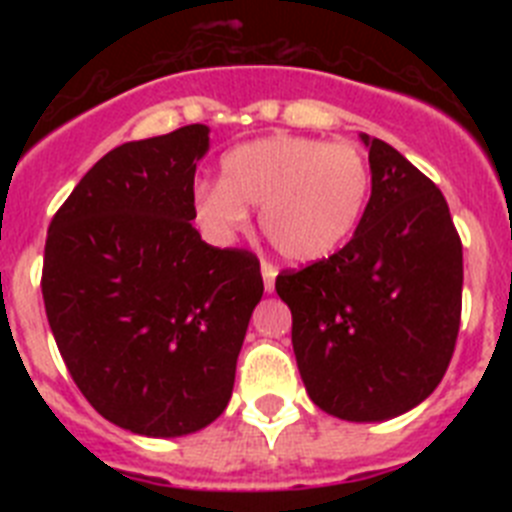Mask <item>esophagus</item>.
<instances>
[{
	"label": "esophagus",
	"instance_id": "esophagus-1",
	"mask_svg": "<svg viewBox=\"0 0 512 512\" xmlns=\"http://www.w3.org/2000/svg\"><path fill=\"white\" fill-rule=\"evenodd\" d=\"M261 274H264V289L266 292H274V279H277V266L264 261L261 264Z\"/></svg>",
	"mask_w": 512,
	"mask_h": 512
}]
</instances>
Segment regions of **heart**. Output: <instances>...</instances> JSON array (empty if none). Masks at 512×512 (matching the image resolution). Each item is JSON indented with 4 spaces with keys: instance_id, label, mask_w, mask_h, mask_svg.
Returning <instances> with one entry per match:
<instances>
[{
    "instance_id": "obj_1",
    "label": "heart",
    "mask_w": 512,
    "mask_h": 512,
    "mask_svg": "<svg viewBox=\"0 0 512 512\" xmlns=\"http://www.w3.org/2000/svg\"><path fill=\"white\" fill-rule=\"evenodd\" d=\"M372 164L354 143L277 133L230 148L220 182L194 192V220L230 243L259 207L266 241L297 264L328 259L356 233L372 200Z\"/></svg>"
}]
</instances>
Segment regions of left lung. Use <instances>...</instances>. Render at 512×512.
<instances>
[{
    "instance_id": "left-lung-1",
    "label": "left lung",
    "mask_w": 512,
    "mask_h": 512,
    "mask_svg": "<svg viewBox=\"0 0 512 512\" xmlns=\"http://www.w3.org/2000/svg\"><path fill=\"white\" fill-rule=\"evenodd\" d=\"M369 146L372 200L354 238L284 269L292 346L310 400L341 420H387L431 395L454 356L464 256L441 189L400 151Z\"/></svg>"
}]
</instances>
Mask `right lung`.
Segmentation results:
<instances>
[{
    "instance_id": "right-lung-1",
    "label": "right lung",
    "mask_w": 512,
    "mask_h": 512,
    "mask_svg": "<svg viewBox=\"0 0 512 512\" xmlns=\"http://www.w3.org/2000/svg\"><path fill=\"white\" fill-rule=\"evenodd\" d=\"M207 125L122 143L48 225L45 315L71 379L102 418L140 436L194 433L223 413L253 307L256 253L192 225Z\"/></svg>"
}]
</instances>
